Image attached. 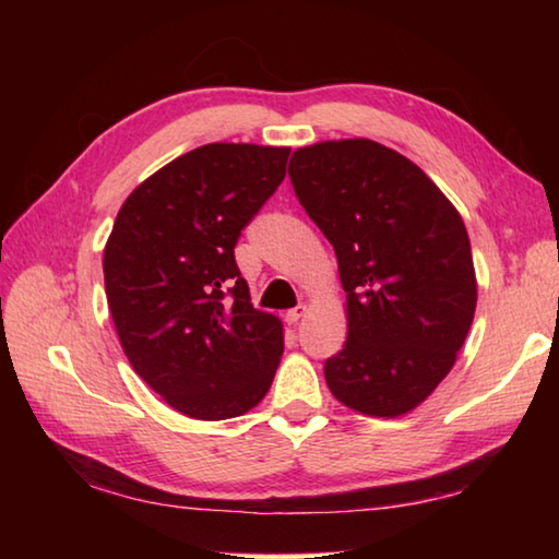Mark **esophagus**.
Listing matches in <instances>:
<instances>
[{"label": "esophagus", "instance_id": "obj_1", "mask_svg": "<svg viewBox=\"0 0 559 559\" xmlns=\"http://www.w3.org/2000/svg\"><path fill=\"white\" fill-rule=\"evenodd\" d=\"M306 313H308V308H306V306L293 308V310H288V313H286V323H288V325H296L298 320H300L302 316H306Z\"/></svg>", "mask_w": 559, "mask_h": 559}]
</instances>
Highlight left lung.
<instances>
[{
	"instance_id": "obj_1",
	"label": "left lung",
	"mask_w": 559,
	"mask_h": 559,
	"mask_svg": "<svg viewBox=\"0 0 559 559\" xmlns=\"http://www.w3.org/2000/svg\"><path fill=\"white\" fill-rule=\"evenodd\" d=\"M288 175L347 293V340L325 362L330 392L367 416L409 414L451 372L476 313L459 210L421 167L367 138L298 147Z\"/></svg>"
}]
</instances>
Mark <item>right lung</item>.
<instances>
[{
    "mask_svg": "<svg viewBox=\"0 0 559 559\" xmlns=\"http://www.w3.org/2000/svg\"><path fill=\"white\" fill-rule=\"evenodd\" d=\"M290 147L210 143L132 189L103 251L122 353L179 414L253 409L283 355V323L251 302L234 261L241 229L286 177Z\"/></svg>",
    "mask_w": 559,
    "mask_h": 559,
    "instance_id": "add662e5",
    "label": "right lung"
}]
</instances>
